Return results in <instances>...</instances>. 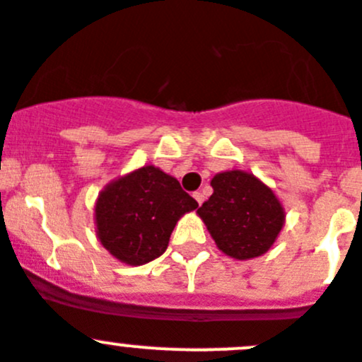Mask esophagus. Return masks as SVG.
<instances>
[{"label":"esophagus","instance_id":"obj_1","mask_svg":"<svg viewBox=\"0 0 362 362\" xmlns=\"http://www.w3.org/2000/svg\"><path fill=\"white\" fill-rule=\"evenodd\" d=\"M192 197H194V200H197V202H198V205H202V204H204V200H205V197H204V192L197 191V192H194V194H192Z\"/></svg>","mask_w":362,"mask_h":362}]
</instances>
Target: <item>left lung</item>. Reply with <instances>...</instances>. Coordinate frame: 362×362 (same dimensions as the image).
Here are the masks:
<instances>
[{"label":"left lung","mask_w":362,"mask_h":362,"mask_svg":"<svg viewBox=\"0 0 362 362\" xmlns=\"http://www.w3.org/2000/svg\"><path fill=\"white\" fill-rule=\"evenodd\" d=\"M211 185V198L197 212L216 246L238 261L264 255L286 223V209L273 189L243 170L221 171Z\"/></svg>","instance_id":"8db88e82"}]
</instances>
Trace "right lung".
Returning a JSON list of instances; mask_svg holds the SVG:
<instances>
[{"label":"right lung","mask_w":362,"mask_h":362,"mask_svg":"<svg viewBox=\"0 0 362 362\" xmlns=\"http://www.w3.org/2000/svg\"><path fill=\"white\" fill-rule=\"evenodd\" d=\"M197 207L177 178L143 165L100 191L94 204L96 238L117 261L143 266L160 257L178 219Z\"/></svg>","instance_id":"1"}]
</instances>
